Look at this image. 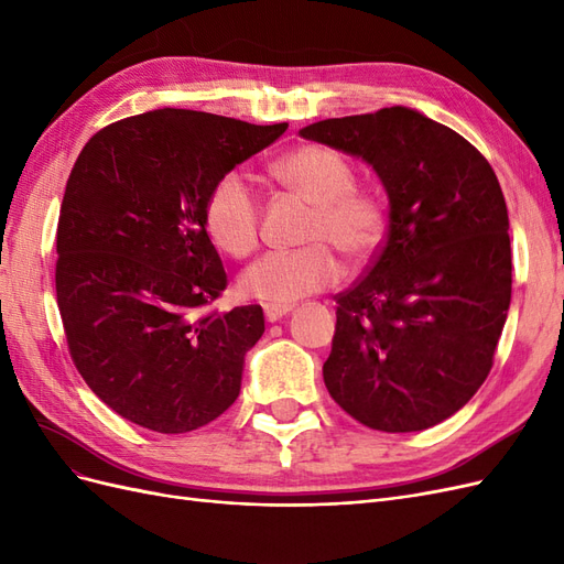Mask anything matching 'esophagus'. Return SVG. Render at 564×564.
<instances>
[{
	"mask_svg": "<svg viewBox=\"0 0 564 564\" xmlns=\"http://www.w3.org/2000/svg\"><path fill=\"white\" fill-rule=\"evenodd\" d=\"M263 313H265L268 322H280L289 313H294V305H265Z\"/></svg>",
	"mask_w": 564,
	"mask_h": 564,
	"instance_id": "34e87169",
	"label": "esophagus"
}]
</instances>
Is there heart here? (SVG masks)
Here are the masks:
<instances>
[{
    "label": "heart",
    "mask_w": 564,
    "mask_h": 564,
    "mask_svg": "<svg viewBox=\"0 0 564 564\" xmlns=\"http://www.w3.org/2000/svg\"><path fill=\"white\" fill-rule=\"evenodd\" d=\"M278 178L315 207L299 251H270L240 278V294L265 305H292L340 280V261H367L383 242L388 218L383 202L355 187L350 162L336 150L303 145L275 164ZM204 228L230 256H247L259 245L261 202L242 172L220 176L204 202Z\"/></svg>",
    "instance_id": "obj_1"
}]
</instances>
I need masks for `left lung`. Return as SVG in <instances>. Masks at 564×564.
Masks as SVG:
<instances>
[{
    "mask_svg": "<svg viewBox=\"0 0 564 564\" xmlns=\"http://www.w3.org/2000/svg\"><path fill=\"white\" fill-rule=\"evenodd\" d=\"M299 133L369 164L390 207L367 275L336 296L324 386L373 431L431 429L485 383L506 324L513 265L497 174L464 135L404 106Z\"/></svg>",
    "mask_w": 564,
    "mask_h": 564,
    "instance_id": "obj_1",
    "label": "left lung"
}]
</instances>
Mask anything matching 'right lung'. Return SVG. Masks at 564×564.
<instances>
[{
	"mask_svg": "<svg viewBox=\"0 0 564 564\" xmlns=\"http://www.w3.org/2000/svg\"><path fill=\"white\" fill-rule=\"evenodd\" d=\"M284 131L162 108L100 129L79 152L58 216L56 301L82 379L127 421L187 433L240 395L265 319L261 305L199 315L228 282L204 202Z\"/></svg>",
	"mask_w": 564,
	"mask_h": 564,
	"instance_id": "1",
	"label": "right lung"
}]
</instances>
